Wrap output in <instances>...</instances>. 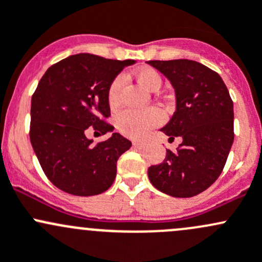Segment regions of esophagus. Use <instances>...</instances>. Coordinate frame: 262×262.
I'll use <instances>...</instances> for the list:
<instances>
[{"label": "esophagus", "mask_w": 262, "mask_h": 262, "mask_svg": "<svg viewBox=\"0 0 262 262\" xmlns=\"http://www.w3.org/2000/svg\"><path fill=\"white\" fill-rule=\"evenodd\" d=\"M132 145H134V147H136V149H142V147L145 146V142L134 141V142H132Z\"/></svg>", "instance_id": "1"}]
</instances>
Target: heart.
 <instances>
[{
    "label": "heart",
    "instance_id": "heart-1",
    "mask_svg": "<svg viewBox=\"0 0 262 262\" xmlns=\"http://www.w3.org/2000/svg\"><path fill=\"white\" fill-rule=\"evenodd\" d=\"M137 80L145 90L155 92L160 90L163 84L161 75L155 69L145 68L137 72ZM122 85V78L118 77L111 83L108 90V103L116 107L120 101V90ZM161 122V113L156 108L146 110H125L116 118L117 130L131 139H142L149 134L151 128Z\"/></svg>",
    "mask_w": 262,
    "mask_h": 262
}]
</instances>
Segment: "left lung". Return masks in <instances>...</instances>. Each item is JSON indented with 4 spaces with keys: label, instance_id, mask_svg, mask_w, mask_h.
Segmentation results:
<instances>
[{
    "label": "left lung",
    "instance_id": "left-lung-1",
    "mask_svg": "<svg viewBox=\"0 0 262 262\" xmlns=\"http://www.w3.org/2000/svg\"><path fill=\"white\" fill-rule=\"evenodd\" d=\"M175 92V112L161 131L182 137L164 161L150 166L151 184L175 198H189L209 188L222 172L233 144V102L225 82L208 67L188 59L150 60Z\"/></svg>",
    "mask_w": 262,
    "mask_h": 262
}]
</instances>
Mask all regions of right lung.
<instances>
[{"label": "right lung", "instance_id": "obj_1", "mask_svg": "<svg viewBox=\"0 0 262 262\" xmlns=\"http://www.w3.org/2000/svg\"><path fill=\"white\" fill-rule=\"evenodd\" d=\"M135 60H112L88 53L51 66L31 98L30 141L45 175L73 195L90 196L113 184L117 160L131 147L118 132L99 144L85 136L88 127L112 132L102 117L111 115L108 90Z\"/></svg>", "mask_w": 262, "mask_h": 262}]
</instances>
